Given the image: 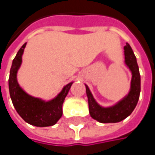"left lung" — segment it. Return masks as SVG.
Returning <instances> with one entry per match:
<instances>
[{"instance_id": "left-lung-1", "label": "left lung", "mask_w": 155, "mask_h": 155, "mask_svg": "<svg viewBox=\"0 0 155 155\" xmlns=\"http://www.w3.org/2000/svg\"><path fill=\"white\" fill-rule=\"evenodd\" d=\"M124 53L125 64L132 74L130 91L126 97H124L115 105L104 108L98 104V102L93 98L89 87L85 84L90 115L93 119L101 123H117L122 121L133 112L139 100L141 91L139 68L137 62V57L128 43H127V45L124 47Z\"/></svg>"}]
</instances>
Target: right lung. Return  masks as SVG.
Masks as SVG:
<instances>
[{"label": "right lung", "instance_id": "add662e5", "mask_svg": "<svg viewBox=\"0 0 155 155\" xmlns=\"http://www.w3.org/2000/svg\"><path fill=\"white\" fill-rule=\"evenodd\" d=\"M26 45L27 43L20 47L12 61L9 78L11 99L16 111L27 123L40 127L54 126L63 115V103L73 82L66 84L57 96L48 101L25 92L18 83L17 73L22 63V54Z\"/></svg>", "mask_w": 155, "mask_h": 155}]
</instances>
